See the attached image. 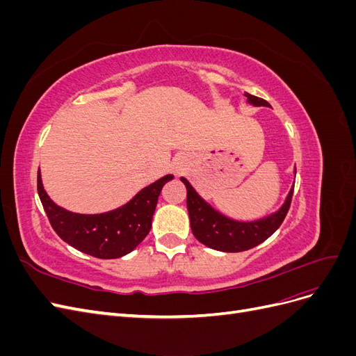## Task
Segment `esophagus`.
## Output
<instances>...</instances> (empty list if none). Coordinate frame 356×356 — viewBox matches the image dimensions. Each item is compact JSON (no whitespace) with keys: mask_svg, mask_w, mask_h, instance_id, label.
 <instances>
[{"mask_svg":"<svg viewBox=\"0 0 356 356\" xmlns=\"http://www.w3.org/2000/svg\"><path fill=\"white\" fill-rule=\"evenodd\" d=\"M187 165H188V159L184 154H179L174 159V170L177 172V174L184 170Z\"/></svg>","mask_w":356,"mask_h":356,"instance_id":"esophagus-1","label":"esophagus"}]
</instances>
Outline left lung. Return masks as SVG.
<instances>
[{"label":"left lung","mask_w":356,"mask_h":356,"mask_svg":"<svg viewBox=\"0 0 356 356\" xmlns=\"http://www.w3.org/2000/svg\"><path fill=\"white\" fill-rule=\"evenodd\" d=\"M246 102L254 106H270L267 101L245 93ZM187 187V209L190 215V225L195 238L212 250L222 252H242L260 245L279 229L286 217L294 186L289 188L285 202L276 212L254 221H238L225 217L215 209L195 190L188 179L181 177Z\"/></svg>","instance_id":"left-lung-1"}]
</instances>
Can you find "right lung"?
<instances>
[{
    "label": "right lung",
    "instance_id": "obj_1",
    "mask_svg": "<svg viewBox=\"0 0 356 356\" xmlns=\"http://www.w3.org/2000/svg\"><path fill=\"white\" fill-rule=\"evenodd\" d=\"M174 175H165L124 203L102 213H77L53 202L42 187L38 169L37 188L53 230L75 250L96 258H120L141 243L152 229L160 191Z\"/></svg>",
    "mask_w": 356,
    "mask_h": 356
}]
</instances>
